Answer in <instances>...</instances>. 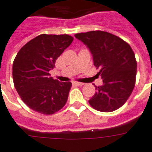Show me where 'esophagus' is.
<instances>
[{
	"label": "esophagus",
	"mask_w": 152,
	"mask_h": 152,
	"mask_svg": "<svg viewBox=\"0 0 152 152\" xmlns=\"http://www.w3.org/2000/svg\"><path fill=\"white\" fill-rule=\"evenodd\" d=\"M73 85H76V86H83L84 85L83 83H79V82H74Z\"/></svg>",
	"instance_id": "34e87169"
}]
</instances>
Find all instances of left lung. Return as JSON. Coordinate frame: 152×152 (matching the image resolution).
Listing matches in <instances>:
<instances>
[{
	"mask_svg": "<svg viewBox=\"0 0 152 152\" xmlns=\"http://www.w3.org/2000/svg\"><path fill=\"white\" fill-rule=\"evenodd\" d=\"M91 52L94 64L100 69L102 86L89 100L91 107L102 112L116 110L124 104L133 91L137 62L132 48L119 37L103 31L76 34Z\"/></svg>",
	"mask_w": 152,
	"mask_h": 152,
	"instance_id": "1",
	"label": "left lung"
}]
</instances>
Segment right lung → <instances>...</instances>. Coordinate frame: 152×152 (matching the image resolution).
<instances>
[{"mask_svg":"<svg viewBox=\"0 0 152 152\" xmlns=\"http://www.w3.org/2000/svg\"><path fill=\"white\" fill-rule=\"evenodd\" d=\"M73 38L68 35L42 34L31 39L18 52L13 62V81L22 101L42 114H53L68 99L71 82H59L49 71Z\"/></svg>","mask_w":152,"mask_h":152,"instance_id":"obj_1","label":"right lung"}]
</instances>
